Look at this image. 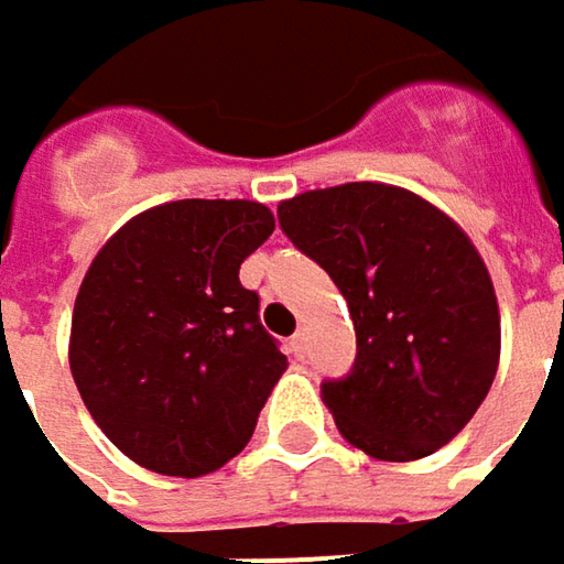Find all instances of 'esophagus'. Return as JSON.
<instances>
[{
  "mask_svg": "<svg viewBox=\"0 0 564 564\" xmlns=\"http://www.w3.org/2000/svg\"><path fill=\"white\" fill-rule=\"evenodd\" d=\"M290 351L296 355V358H303L306 355V333H296L290 338Z\"/></svg>",
  "mask_w": 564,
  "mask_h": 564,
  "instance_id": "esophagus-1",
  "label": "esophagus"
}]
</instances>
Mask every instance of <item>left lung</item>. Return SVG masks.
<instances>
[{"label":"left lung","mask_w":564,"mask_h":564,"mask_svg":"<svg viewBox=\"0 0 564 564\" xmlns=\"http://www.w3.org/2000/svg\"><path fill=\"white\" fill-rule=\"evenodd\" d=\"M278 219L355 323L351 371L323 381L338 433L384 462L433 455L497 375L500 313L481 254L445 213L387 183L310 189Z\"/></svg>","instance_id":"obj_1"}]
</instances>
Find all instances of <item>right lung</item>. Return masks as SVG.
<instances>
[{
    "label": "right lung",
    "mask_w": 564,
    "mask_h": 564,
    "mask_svg": "<svg viewBox=\"0 0 564 564\" xmlns=\"http://www.w3.org/2000/svg\"><path fill=\"white\" fill-rule=\"evenodd\" d=\"M274 231L251 199H177L134 216L93 258L70 371L96 426L131 462L199 478L235 458L286 368L241 261Z\"/></svg>",
    "instance_id": "right-lung-1"
}]
</instances>
